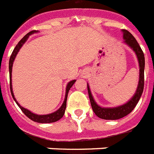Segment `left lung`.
Segmentation results:
<instances>
[{"label": "left lung", "mask_w": 154, "mask_h": 154, "mask_svg": "<svg viewBox=\"0 0 154 154\" xmlns=\"http://www.w3.org/2000/svg\"><path fill=\"white\" fill-rule=\"evenodd\" d=\"M123 32V39L125 40L124 43L132 49V50L135 53L139 64V81L138 85L137 87L136 92L134 95L131 97L130 100L127 101L125 104L117 107H109L105 108L101 107L97 104L94 97L92 95L90 88L89 84L87 83V88H88V94H89V100L91 103L92 109L94 110V113L101 119L105 120H117L122 117H125L126 115L133 111L137 104L138 103L139 100L141 98V96L143 93L144 89V70H145V56L143 51L141 50V47L134 38L133 35L125 29H122Z\"/></svg>", "instance_id": "8db88e82"}]
</instances>
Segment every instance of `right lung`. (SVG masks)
Instances as JSON below:
<instances>
[{
  "instance_id": "right-lung-1",
  "label": "right lung",
  "mask_w": 154,
  "mask_h": 154,
  "mask_svg": "<svg viewBox=\"0 0 154 154\" xmlns=\"http://www.w3.org/2000/svg\"><path fill=\"white\" fill-rule=\"evenodd\" d=\"M39 31H36V30H32L31 32H29V33L25 35V37H23L22 39L20 40V42H18V44L16 45L15 49H13V53H12V55L10 57V59H9V63H8V69H9V80H10V91L11 94H12V97H13V100L16 101L17 105L19 106L20 109L22 110V112L25 113L26 116H27L29 119H31L32 121L35 122H38V123H52V122H57L61 118V117L64 116L65 114V109H66V101H67V97L68 94H69V91L70 88L73 85V84L76 82V80H72V81H70L69 83L66 85V89H65V100L63 101L62 105L59 109H58L57 111L52 112V113H49V114L45 115H39L36 114V113H33L30 110L25 109V108L22 107L21 105L18 103V101L16 100L15 97H14V94H13V85H12V69H13V62H14V60H15L16 57L17 55L18 52L20 51V48L23 46V45L25 44L26 41L28 40L29 37L30 35L33 34V33H37Z\"/></svg>"
}]
</instances>
